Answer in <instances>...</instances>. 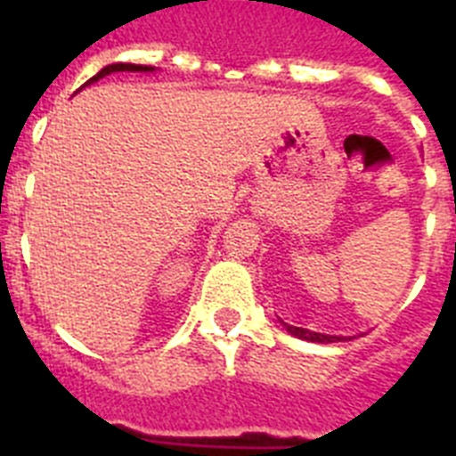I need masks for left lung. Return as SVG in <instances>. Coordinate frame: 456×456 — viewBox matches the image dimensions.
<instances>
[{
  "label": "left lung",
  "mask_w": 456,
  "mask_h": 456,
  "mask_svg": "<svg viewBox=\"0 0 456 456\" xmlns=\"http://www.w3.org/2000/svg\"><path fill=\"white\" fill-rule=\"evenodd\" d=\"M283 326L288 329L292 336L301 338V340H310V342H338V340H347V338H338V336H324V333H315V331H308V329H299V326H289L285 324Z\"/></svg>",
  "instance_id": "8db88e82"
}]
</instances>
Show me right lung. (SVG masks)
I'll use <instances>...</instances> for the list:
<instances>
[{"instance_id": "obj_1", "label": "right lung", "mask_w": 456, "mask_h": 456, "mask_svg": "<svg viewBox=\"0 0 456 456\" xmlns=\"http://www.w3.org/2000/svg\"><path fill=\"white\" fill-rule=\"evenodd\" d=\"M123 70H127V72H146V70H155V68H148V66H134V63H114V66L102 68V70H100L98 75H95V77L88 79V82L84 84V86H88V84H93V82H98V79H100V77H104V75H111V72H123Z\"/></svg>"}]
</instances>
